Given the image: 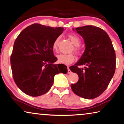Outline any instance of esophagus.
Here are the masks:
<instances>
[{
    "instance_id": "1",
    "label": "esophagus",
    "mask_w": 124,
    "mask_h": 124,
    "mask_svg": "<svg viewBox=\"0 0 124 124\" xmlns=\"http://www.w3.org/2000/svg\"><path fill=\"white\" fill-rule=\"evenodd\" d=\"M67 70H68V74L71 73L72 72H71V70H70V68H69V67H68V68H67Z\"/></svg>"
}]
</instances>
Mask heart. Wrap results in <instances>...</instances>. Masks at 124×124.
Here are the masks:
<instances>
[{
	"label": "heart",
	"mask_w": 124,
	"mask_h": 124,
	"mask_svg": "<svg viewBox=\"0 0 124 124\" xmlns=\"http://www.w3.org/2000/svg\"><path fill=\"white\" fill-rule=\"evenodd\" d=\"M68 38L70 39V40L72 41V44H73L76 47L74 48V52L76 53V54H80V50L78 47H79L81 42L79 37H78L77 35L73 34H70L68 35ZM61 39V36L57 37L54 40L53 42V44L52 45V50L54 52H58V46H59V43H60V40ZM57 61L59 63L62 64H69L72 63L75 60L76 57L74 56L73 54H60L57 56Z\"/></svg>",
	"instance_id": "1"
}]
</instances>
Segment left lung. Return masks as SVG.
<instances>
[{
	"instance_id": "1",
	"label": "left lung",
	"mask_w": 124,
	"mask_h": 124,
	"mask_svg": "<svg viewBox=\"0 0 124 124\" xmlns=\"http://www.w3.org/2000/svg\"><path fill=\"white\" fill-rule=\"evenodd\" d=\"M76 30L83 38L85 49L79 61L70 67L79 77L77 83L70 87L76 95L94 99L105 91L114 74L115 52L109 35L100 27L87 25ZM82 65L84 69L78 67Z\"/></svg>"
}]
</instances>
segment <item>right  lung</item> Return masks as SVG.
I'll return each mask as SVG.
<instances>
[{
    "label": "right lung",
    "mask_w": 124,
    "mask_h": 124,
    "mask_svg": "<svg viewBox=\"0 0 124 124\" xmlns=\"http://www.w3.org/2000/svg\"><path fill=\"white\" fill-rule=\"evenodd\" d=\"M63 27L34 23L23 30L15 41L10 63L13 79L21 91L32 97L46 93L56 74L67 73L63 64H54L52 45Z\"/></svg>",
    "instance_id": "add662e5"
}]
</instances>
